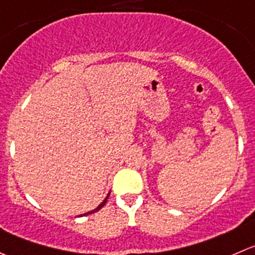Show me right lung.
<instances>
[{
    "label": "right lung",
    "mask_w": 255,
    "mask_h": 255,
    "mask_svg": "<svg viewBox=\"0 0 255 255\" xmlns=\"http://www.w3.org/2000/svg\"><path fill=\"white\" fill-rule=\"evenodd\" d=\"M108 197H110V194H108V196H107V197H106V199H105V201H103V202H102V203H101V204H100V206H98V207H97V208H96V209H93V211H91V212H88V213L83 214V216H87V214H92V213H95V212L100 211V209H101V208H102V207H103V206H105V204H106V202H107Z\"/></svg>",
    "instance_id": "right-lung-1"
}]
</instances>
